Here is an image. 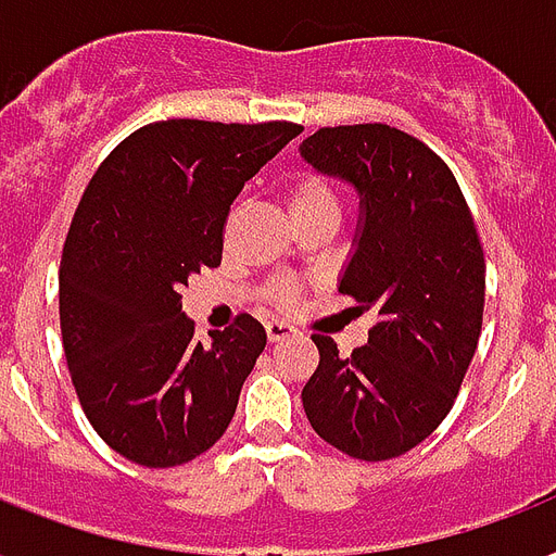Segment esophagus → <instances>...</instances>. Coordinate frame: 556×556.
Instances as JSON below:
<instances>
[{"label":"esophagus","mask_w":556,"mask_h":556,"mask_svg":"<svg viewBox=\"0 0 556 556\" xmlns=\"http://www.w3.org/2000/svg\"><path fill=\"white\" fill-rule=\"evenodd\" d=\"M295 330H292V325H287V321H278V318H273V321H266V337H269V342H283V339H290Z\"/></svg>","instance_id":"34e87169"}]
</instances>
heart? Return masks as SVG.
Returning a JSON list of instances; mask_svg holds the SVG:
<instances>
[{
  "instance_id": "obj_1",
  "label": "heart",
  "mask_w": 556,
  "mask_h": 556,
  "mask_svg": "<svg viewBox=\"0 0 556 556\" xmlns=\"http://www.w3.org/2000/svg\"><path fill=\"white\" fill-rule=\"evenodd\" d=\"M287 208H290V217H307V214H330V217H339L342 205H339L337 188L327 182L325 176L307 174L292 182L290 193H287Z\"/></svg>"
}]
</instances>
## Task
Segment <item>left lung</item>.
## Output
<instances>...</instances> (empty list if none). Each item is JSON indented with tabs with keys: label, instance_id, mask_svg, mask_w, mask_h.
<instances>
[{
	"label": "left lung",
	"instance_id": "obj_1",
	"mask_svg": "<svg viewBox=\"0 0 556 556\" xmlns=\"http://www.w3.org/2000/svg\"><path fill=\"white\" fill-rule=\"evenodd\" d=\"M301 159L359 193L339 292L371 309L368 345L339 356L313 333L318 368L301 400L318 438L359 462H389L450 415L484 316V252L441 156L389 124L321 127Z\"/></svg>",
	"mask_w": 556,
	"mask_h": 556
}]
</instances>
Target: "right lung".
Masks as SVG:
<instances>
[{
    "label": "right lung",
    "instance_id": "1",
    "mask_svg": "<svg viewBox=\"0 0 556 556\" xmlns=\"http://www.w3.org/2000/svg\"><path fill=\"white\" fill-rule=\"evenodd\" d=\"M299 132L290 122H156L86 185L60 261V330L89 424L127 462L179 467L229 429L266 330L243 313L202 345L179 292L219 266L231 202Z\"/></svg>",
    "mask_w": 556,
    "mask_h": 556
}]
</instances>
